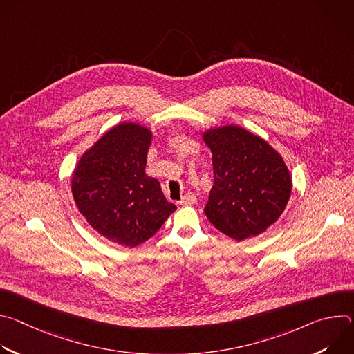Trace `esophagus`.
<instances>
[{
	"label": "esophagus",
	"instance_id": "esophagus-1",
	"mask_svg": "<svg viewBox=\"0 0 354 354\" xmlns=\"http://www.w3.org/2000/svg\"><path fill=\"white\" fill-rule=\"evenodd\" d=\"M196 203V196L193 194V193H186L183 197H182V200H180V205H183V206H192V205H194Z\"/></svg>",
	"mask_w": 354,
	"mask_h": 354
}]
</instances>
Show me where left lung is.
I'll return each instance as SVG.
<instances>
[{
	"instance_id": "obj_1",
	"label": "left lung",
	"mask_w": 354,
	"mask_h": 354,
	"mask_svg": "<svg viewBox=\"0 0 354 354\" xmlns=\"http://www.w3.org/2000/svg\"><path fill=\"white\" fill-rule=\"evenodd\" d=\"M212 149L214 185L205 213L236 241L266 231L284 212L291 194L290 171L259 136L228 124L203 133Z\"/></svg>"
}]
</instances>
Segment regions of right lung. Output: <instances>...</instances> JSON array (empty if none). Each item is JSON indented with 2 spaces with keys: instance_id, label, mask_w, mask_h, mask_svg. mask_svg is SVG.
I'll return each instance as SVG.
<instances>
[{
  "instance_id": "right-lung-1",
  "label": "right lung",
  "mask_w": 354,
  "mask_h": 354,
  "mask_svg": "<svg viewBox=\"0 0 354 354\" xmlns=\"http://www.w3.org/2000/svg\"><path fill=\"white\" fill-rule=\"evenodd\" d=\"M149 129L124 122L100 137L78 161L71 192L80 213L106 239L134 248L176 210L156 178L145 174Z\"/></svg>"
}]
</instances>
